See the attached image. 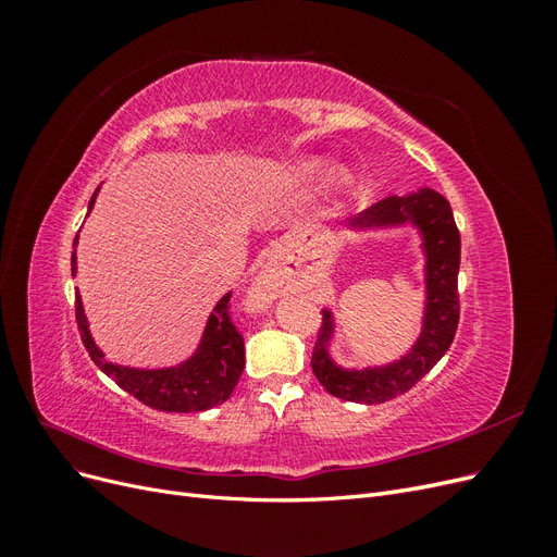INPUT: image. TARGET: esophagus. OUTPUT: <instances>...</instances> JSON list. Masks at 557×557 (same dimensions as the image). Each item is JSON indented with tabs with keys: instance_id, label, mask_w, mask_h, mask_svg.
Listing matches in <instances>:
<instances>
[{
	"instance_id": "obj_1",
	"label": "esophagus",
	"mask_w": 557,
	"mask_h": 557,
	"mask_svg": "<svg viewBox=\"0 0 557 557\" xmlns=\"http://www.w3.org/2000/svg\"><path fill=\"white\" fill-rule=\"evenodd\" d=\"M295 285L297 283L290 276L288 269H285L281 262H269L264 267V272L260 274L256 288H252V301H256V307H267L272 305L274 299L295 290Z\"/></svg>"
}]
</instances>
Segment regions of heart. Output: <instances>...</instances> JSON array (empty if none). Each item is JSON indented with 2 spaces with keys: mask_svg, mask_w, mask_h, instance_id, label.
<instances>
[{
  "mask_svg": "<svg viewBox=\"0 0 557 557\" xmlns=\"http://www.w3.org/2000/svg\"><path fill=\"white\" fill-rule=\"evenodd\" d=\"M320 166H323V164H320L318 160H315V162H309V164H307V172H309V174H315V172H320ZM334 181H336V185H344V183H346V176L339 174Z\"/></svg>",
  "mask_w": 557,
  "mask_h": 557,
  "instance_id": "heart-1",
  "label": "heart"
}]
</instances>
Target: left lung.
Wrapping results in <instances>:
<instances>
[{
	"instance_id": "1",
	"label": "left lung",
	"mask_w": 557,
	"mask_h": 557,
	"mask_svg": "<svg viewBox=\"0 0 557 557\" xmlns=\"http://www.w3.org/2000/svg\"><path fill=\"white\" fill-rule=\"evenodd\" d=\"M411 223L423 237L425 252V313L423 330L407 356L383 367L344 369L330 356L334 339V315L323 311V327L313 346L311 369L320 385L334 397L358 404H381L393 399L423 379L450 348L460 320L458 272H460V232L448 199L432 188H420L411 195H393L374 207L352 215L350 230L397 227Z\"/></svg>"
}]
</instances>
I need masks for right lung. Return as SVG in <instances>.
Masks as SVG:
<instances>
[{
    "instance_id": "obj_1",
    "label": "right lung",
    "mask_w": 557,
    "mask_h": 557,
    "mask_svg": "<svg viewBox=\"0 0 557 557\" xmlns=\"http://www.w3.org/2000/svg\"><path fill=\"white\" fill-rule=\"evenodd\" d=\"M95 190L88 211L95 207ZM78 242V234L74 246ZM72 276H76V250L72 252ZM230 293L218 299L213 307L205 334L195 350V356L176 367L164 369H137L113 364L104 358V352L92 342L86 313H83L81 295H76V323L81 332V342L88 348L92 362L111 376L117 385L127 391L132 397H137L141 404L158 411L170 413H190V411H207L211 407L223 404L234 385L239 383L246 356H244V336L234 327L230 318Z\"/></svg>"
}]
</instances>
